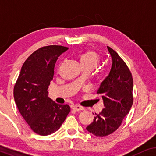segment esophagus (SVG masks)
I'll return each mask as SVG.
<instances>
[{"label":"esophagus","instance_id":"obj_1","mask_svg":"<svg viewBox=\"0 0 156 156\" xmlns=\"http://www.w3.org/2000/svg\"><path fill=\"white\" fill-rule=\"evenodd\" d=\"M72 109L74 111H76V112H78V111H82V110H84V108L82 107V106H79V105H74L72 106Z\"/></svg>","mask_w":156,"mask_h":156}]
</instances>
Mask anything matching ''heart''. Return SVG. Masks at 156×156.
<instances>
[{
    "mask_svg": "<svg viewBox=\"0 0 156 156\" xmlns=\"http://www.w3.org/2000/svg\"><path fill=\"white\" fill-rule=\"evenodd\" d=\"M81 63L83 66H93L97 65L99 61V56L95 51L87 50L80 57Z\"/></svg>",
    "mask_w": 156,
    "mask_h": 156,
    "instance_id": "1",
    "label": "heart"
}]
</instances>
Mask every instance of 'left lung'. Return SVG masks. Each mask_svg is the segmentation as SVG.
Returning a JSON list of instances; mask_svg holds the SVG:
<instances>
[{
    "label": "left lung",
    "mask_w": 156,
    "mask_h": 156,
    "mask_svg": "<svg viewBox=\"0 0 156 156\" xmlns=\"http://www.w3.org/2000/svg\"><path fill=\"white\" fill-rule=\"evenodd\" d=\"M112 65L108 75L100 84L104 108L96 114L86 129L97 136H106L120 126L133 104V81L131 72L116 52L107 46Z\"/></svg>",
    "instance_id": "left-lung-1"
}]
</instances>
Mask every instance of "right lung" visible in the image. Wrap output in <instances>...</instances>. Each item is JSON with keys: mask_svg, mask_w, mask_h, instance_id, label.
I'll use <instances>...</instances> for the list:
<instances>
[{"mask_svg": "<svg viewBox=\"0 0 156 156\" xmlns=\"http://www.w3.org/2000/svg\"><path fill=\"white\" fill-rule=\"evenodd\" d=\"M68 49L50 45L36 50L23 64L14 87V99L19 112L39 135L57 131L70 112L69 105L55 103L48 97V91L57 59Z\"/></svg>", "mask_w": 156, "mask_h": 156, "instance_id": "obj_1", "label": "right lung"}]
</instances>
